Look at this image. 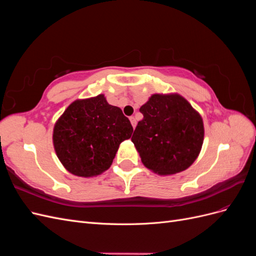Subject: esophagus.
<instances>
[{"label":"esophagus","mask_w":256,"mask_h":256,"mask_svg":"<svg viewBox=\"0 0 256 256\" xmlns=\"http://www.w3.org/2000/svg\"><path fill=\"white\" fill-rule=\"evenodd\" d=\"M129 120H130V122H131V125H132V127H134V129L136 126V118H134V116H131V118H130Z\"/></svg>","instance_id":"esophagus-1"}]
</instances>
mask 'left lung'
Listing matches in <instances>:
<instances>
[{
  "label": "left lung",
  "mask_w": 256,
  "mask_h": 256,
  "mask_svg": "<svg viewBox=\"0 0 256 256\" xmlns=\"http://www.w3.org/2000/svg\"><path fill=\"white\" fill-rule=\"evenodd\" d=\"M131 141L143 164L160 175L180 173L198 158L204 140L200 115L184 97L152 95L140 108Z\"/></svg>",
  "instance_id": "1"
}]
</instances>
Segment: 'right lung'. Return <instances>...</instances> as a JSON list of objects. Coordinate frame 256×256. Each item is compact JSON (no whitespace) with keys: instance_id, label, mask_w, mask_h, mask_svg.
<instances>
[{"instance_id":"1","label":"right lung","mask_w":256,"mask_h":256,"mask_svg":"<svg viewBox=\"0 0 256 256\" xmlns=\"http://www.w3.org/2000/svg\"><path fill=\"white\" fill-rule=\"evenodd\" d=\"M132 131L128 118L104 95L76 100L54 126V150L72 174L96 176L110 168L120 144Z\"/></svg>"}]
</instances>
